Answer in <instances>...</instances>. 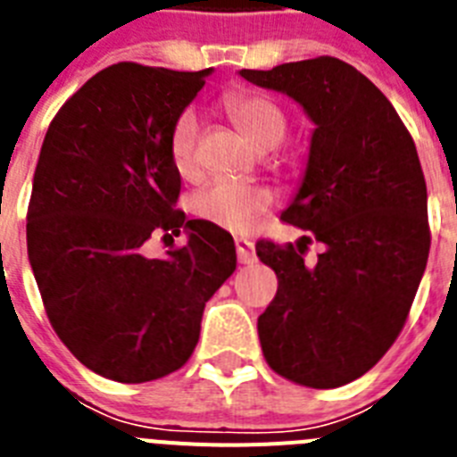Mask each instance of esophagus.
<instances>
[{"mask_svg":"<svg viewBox=\"0 0 457 457\" xmlns=\"http://www.w3.org/2000/svg\"><path fill=\"white\" fill-rule=\"evenodd\" d=\"M236 249H237V261H240L242 265L253 263L256 253H253V242L252 240H247V237H236Z\"/></svg>","mask_w":457,"mask_h":457,"instance_id":"esophagus-1","label":"esophagus"}]
</instances>
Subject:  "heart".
Returning a JSON list of instances; mask_svg holds the SVG:
<instances>
[{"instance_id": "1", "label": "heart", "mask_w": 457, "mask_h": 457, "mask_svg": "<svg viewBox=\"0 0 457 457\" xmlns=\"http://www.w3.org/2000/svg\"><path fill=\"white\" fill-rule=\"evenodd\" d=\"M221 109L237 130L261 151L274 148L286 135V114L272 98L256 91H231L221 98ZM169 160L180 179L199 173V120L185 109L173 119L167 139ZM272 205V194L263 187L236 180H220L201 189L192 201L194 215L233 233L249 231Z\"/></svg>"}]
</instances>
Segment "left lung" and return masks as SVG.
Wrapping results in <instances>:
<instances>
[{
    "mask_svg": "<svg viewBox=\"0 0 457 457\" xmlns=\"http://www.w3.org/2000/svg\"><path fill=\"white\" fill-rule=\"evenodd\" d=\"M240 75L288 93L316 123L306 176L281 215L306 236L297 245L256 242L278 278L258 318L265 361L295 385H348L394 345L426 270L430 224L417 146L385 93L337 56ZM313 239L326 252L304 266Z\"/></svg>",
    "mask_w": 457,
    "mask_h": 457,
    "instance_id": "left-lung-1",
    "label": "left lung"
}]
</instances>
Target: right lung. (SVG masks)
Masks as SVG:
<instances>
[{
    "mask_svg": "<svg viewBox=\"0 0 457 457\" xmlns=\"http://www.w3.org/2000/svg\"><path fill=\"white\" fill-rule=\"evenodd\" d=\"M196 72L120 62L52 119L27 208V252L52 329L93 373L141 385L192 357L205 302L236 272L220 226L185 220L169 160L173 119L204 88ZM188 228L162 259L143 245Z\"/></svg>",
    "mask_w": 457,
    "mask_h": 457,
    "instance_id": "1",
    "label": "right lung"
}]
</instances>
